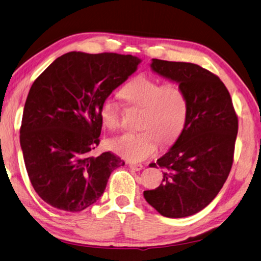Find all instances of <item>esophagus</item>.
<instances>
[{
	"mask_svg": "<svg viewBox=\"0 0 261 261\" xmlns=\"http://www.w3.org/2000/svg\"><path fill=\"white\" fill-rule=\"evenodd\" d=\"M129 168H132V170H134L136 172L139 171H142L144 166L142 165V164H136V163H129Z\"/></svg>",
	"mask_w": 261,
	"mask_h": 261,
	"instance_id": "esophagus-1",
	"label": "esophagus"
}]
</instances>
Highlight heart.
Returning <instances> with one entry per match:
<instances>
[{
    "instance_id": "heart-1",
    "label": "heart",
    "mask_w": 261,
    "mask_h": 261,
    "mask_svg": "<svg viewBox=\"0 0 261 261\" xmlns=\"http://www.w3.org/2000/svg\"><path fill=\"white\" fill-rule=\"evenodd\" d=\"M121 96L128 104L142 109L138 133H122L109 140V148L130 162H142L158 151L161 140L172 143L182 133L188 117V99L181 87L139 75L123 87ZM100 119L109 128L120 123V107L112 97L99 108Z\"/></svg>"
}]
</instances>
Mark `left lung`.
<instances>
[{
  "mask_svg": "<svg viewBox=\"0 0 261 261\" xmlns=\"http://www.w3.org/2000/svg\"><path fill=\"white\" fill-rule=\"evenodd\" d=\"M150 66L184 89L188 117L175 143L157 161L165 170L161 186L143 195L164 217H189L216 198L229 175L239 119L229 91L212 72L197 64L156 58Z\"/></svg>",
  "mask_w": 261,
  "mask_h": 261,
  "instance_id": "1",
  "label": "left lung"
}]
</instances>
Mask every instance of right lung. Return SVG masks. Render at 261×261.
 Here are the masks:
<instances>
[{
    "label": "right lung",
    "instance_id": "add662e5",
    "mask_svg": "<svg viewBox=\"0 0 261 261\" xmlns=\"http://www.w3.org/2000/svg\"><path fill=\"white\" fill-rule=\"evenodd\" d=\"M139 57L71 51L38 76L26 98L20 147L27 174L53 207L80 212L103 195L113 170L125 162L111 152L97 157L99 108L133 74Z\"/></svg>",
    "mask_w": 261,
    "mask_h": 261
}]
</instances>
